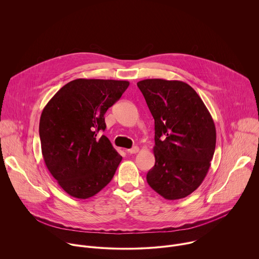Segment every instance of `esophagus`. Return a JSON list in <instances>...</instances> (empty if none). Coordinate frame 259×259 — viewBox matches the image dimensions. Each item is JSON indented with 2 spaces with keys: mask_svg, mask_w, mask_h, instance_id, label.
<instances>
[{
  "mask_svg": "<svg viewBox=\"0 0 259 259\" xmlns=\"http://www.w3.org/2000/svg\"><path fill=\"white\" fill-rule=\"evenodd\" d=\"M127 152H128V154H130V155L136 154V153L139 152V147H138V146H134V147H132V149L127 150Z\"/></svg>",
  "mask_w": 259,
  "mask_h": 259,
  "instance_id": "34e87169",
  "label": "esophagus"
}]
</instances>
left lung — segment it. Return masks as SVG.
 <instances>
[{"instance_id":"8db88e82","label":"left lung","mask_w":259,"mask_h":259,"mask_svg":"<svg viewBox=\"0 0 259 259\" xmlns=\"http://www.w3.org/2000/svg\"><path fill=\"white\" fill-rule=\"evenodd\" d=\"M155 120V166L150 187L167 200L196 191L210 168L216 144L213 119L198 93L187 83L163 79L139 81Z\"/></svg>"}]
</instances>
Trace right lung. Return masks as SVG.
Segmentation results:
<instances>
[{
    "mask_svg": "<svg viewBox=\"0 0 259 259\" xmlns=\"http://www.w3.org/2000/svg\"><path fill=\"white\" fill-rule=\"evenodd\" d=\"M129 82L77 79L49 100L40 119L45 164L69 196L88 199L109 183L122 161L108 138L104 114Z\"/></svg>",
    "mask_w": 259,
    "mask_h": 259,
    "instance_id": "1",
    "label": "right lung"
}]
</instances>
